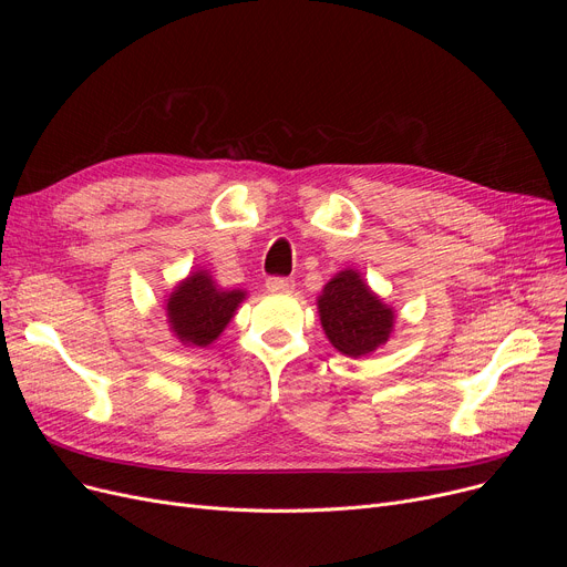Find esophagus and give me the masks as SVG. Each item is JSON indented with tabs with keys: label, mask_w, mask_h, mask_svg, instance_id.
Returning a JSON list of instances; mask_svg holds the SVG:
<instances>
[{
	"label": "esophagus",
	"mask_w": 567,
	"mask_h": 567,
	"mask_svg": "<svg viewBox=\"0 0 567 567\" xmlns=\"http://www.w3.org/2000/svg\"><path fill=\"white\" fill-rule=\"evenodd\" d=\"M266 289L274 291V293H289V291H293V280L274 276V278L266 280Z\"/></svg>",
	"instance_id": "obj_1"
}]
</instances>
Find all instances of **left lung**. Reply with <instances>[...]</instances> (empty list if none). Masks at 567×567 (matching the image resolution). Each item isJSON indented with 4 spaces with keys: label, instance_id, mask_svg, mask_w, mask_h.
Instances as JSON below:
<instances>
[{
    "label": "left lung",
    "instance_id": "left-lung-1",
    "mask_svg": "<svg viewBox=\"0 0 567 567\" xmlns=\"http://www.w3.org/2000/svg\"><path fill=\"white\" fill-rule=\"evenodd\" d=\"M317 308L326 338L351 359L389 342L395 326L393 308L385 306L353 268L326 282Z\"/></svg>",
    "mask_w": 567,
    "mask_h": 567
}]
</instances>
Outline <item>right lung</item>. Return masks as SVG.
Wrapping results in <instances>:
<instances>
[{
	"label": "right lung",
	"mask_w": 567,
	"mask_h": 567,
	"mask_svg": "<svg viewBox=\"0 0 567 567\" xmlns=\"http://www.w3.org/2000/svg\"><path fill=\"white\" fill-rule=\"evenodd\" d=\"M244 299L246 291H227L206 271H195L169 293L165 306L169 329L188 347L212 344L225 331Z\"/></svg>",
	"instance_id": "right-lung-1"
}]
</instances>
